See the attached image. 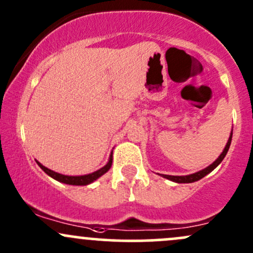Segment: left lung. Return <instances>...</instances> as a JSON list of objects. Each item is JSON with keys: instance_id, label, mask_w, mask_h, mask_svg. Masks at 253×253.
<instances>
[{"instance_id": "1", "label": "left lung", "mask_w": 253, "mask_h": 253, "mask_svg": "<svg viewBox=\"0 0 253 253\" xmlns=\"http://www.w3.org/2000/svg\"><path fill=\"white\" fill-rule=\"evenodd\" d=\"M232 136H233V132L230 134L229 136V140H228L227 145H225V147L223 149V152H222L221 156L218 157V158L216 159V162H213L212 164L210 165V167L205 168V169L202 170V171H198V172L195 173H192V175H187V176H170V175H164L165 178H169V180L173 181V182H177V183H192V182H195L198 180H200V178H203L204 176L208 175L209 172H211L214 168L217 167V165L219 164V163L222 162V160L224 159L225 154H227L228 149H229V146H230V142H232Z\"/></svg>"}]
</instances>
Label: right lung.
Here are the masks:
<instances>
[{
    "mask_svg": "<svg viewBox=\"0 0 253 253\" xmlns=\"http://www.w3.org/2000/svg\"><path fill=\"white\" fill-rule=\"evenodd\" d=\"M37 164L40 165V168L44 171L47 175H49L50 177H53L54 180L62 182V183H66V184H73V186H85V184L91 183V182L99 178L100 176L104 175L105 172H107L110 170L111 165H112V156L110 157V160H108L107 164L105 165L104 168H101L100 170L95 171L93 173H89V175H84V176H66V175H61V173L55 172V171L49 170L48 168L43 167L41 163L37 162Z\"/></svg>",
    "mask_w": 253,
    "mask_h": 253,
    "instance_id": "1",
    "label": "right lung"
}]
</instances>
